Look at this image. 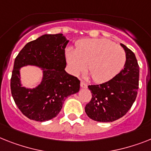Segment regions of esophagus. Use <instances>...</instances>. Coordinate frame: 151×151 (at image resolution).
I'll return each mask as SVG.
<instances>
[{
    "label": "esophagus",
    "mask_w": 151,
    "mask_h": 151,
    "mask_svg": "<svg viewBox=\"0 0 151 151\" xmlns=\"http://www.w3.org/2000/svg\"><path fill=\"white\" fill-rule=\"evenodd\" d=\"M80 86L82 88H87V84L85 83L84 81H81L80 82Z\"/></svg>",
    "instance_id": "1"
}]
</instances>
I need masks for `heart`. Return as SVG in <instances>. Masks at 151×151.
<instances>
[{"label": "heart", "instance_id": "1", "mask_svg": "<svg viewBox=\"0 0 151 151\" xmlns=\"http://www.w3.org/2000/svg\"><path fill=\"white\" fill-rule=\"evenodd\" d=\"M71 72L78 74L87 65V70L96 83H106L116 76L124 66L125 52L109 40L88 38L77 43L76 49L65 52Z\"/></svg>", "mask_w": 151, "mask_h": 151}]
</instances>
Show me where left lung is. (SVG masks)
<instances>
[{
	"label": "left lung",
	"mask_w": 151,
	"mask_h": 151,
	"mask_svg": "<svg viewBox=\"0 0 151 151\" xmlns=\"http://www.w3.org/2000/svg\"><path fill=\"white\" fill-rule=\"evenodd\" d=\"M120 45L126 53L123 69L106 83L88 86L92 99L85 111L95 121L107 123L121 118L131 108L137 95L140 73L137 60L130 49Z\"/></svg>",
	"instance_id": "left-lung-1"
}]
</instances>
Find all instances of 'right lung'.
<instances>
[{
    "label": "right lung",
    "instance_id": "1",
    "mask_svg": "<svg viewBox=\"0 0 151 151\" xmlns=\"http://www.w3.org/2000/svg\"><path fill=\"white\" fill-rule=\"evenodd\" d=\"M69 42L62 34L43 35L28 42L16 57L11 79L13 99L26 117L44 122L58 115L67 97L77 93L80 81L65 70V48ZM32 65L42 71L41 83L35 88L23 86L19 70Z\"/></svg>",
    "mask_w": 151,
    "mask_h": 151
}]
</instances>
